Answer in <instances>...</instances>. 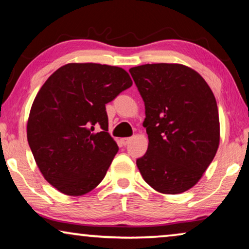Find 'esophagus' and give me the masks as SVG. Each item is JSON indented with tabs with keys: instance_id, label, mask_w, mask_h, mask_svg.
<instances>
[{
	"instance_id": "1",
	"label": "esophagus",
	"mask_w": 249,
	"mask_h": 249,
	"mask_svg": "<svg viewBox=\"0 0 249 249\" xmlns=\"http://www.w3.org/2000/svg\"><path fill=\"white\" fill-rule=\"evenodd\" d=\"M132 141L131 137H127V138H122V144H124V146L128 145L129 142H130Z\"/></svg>"
}]
</instances>
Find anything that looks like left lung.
Instances as JSON below:
<instances>
[{"label":"left lung","instance_id":"8db88e82","mask_svg":"<svg viewBox=\"0 0 249 249\" xmlns=\"http://www.w3.org/2000/svg\"><path fill=\"white\" fill-rule=\"evenodd\" d=\"M129 72L145 103L148 148L136 162L141 175L159 193L186 192L199 181L219 148L213 91L183 64H144Z\"/></svg>","mask_w":249,"mask_h":249}]
</instances>
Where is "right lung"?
Wrapping results in <instances>:
<instances>
[{
    "mask_svg": "<svg viewBox=\"0 0 249 249\" xmlns=\"http://www.w3.org/2000/svg\"><path fill=\"white\" fill-rule=\"evenodd\" d=\"M131 85L122 68L68 63L37 93L27 139L43 177L60 193L85 195L104 179L119 151L107 132L105 104Z\"/></svg>",
    "mask_w": 249,
    "mask_h": 249,
    "instance_id": "1",
    "label": "right lung"
}]
</instances>
